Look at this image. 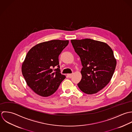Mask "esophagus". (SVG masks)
Here are the masks:
<instances>
[{
	"label": "esophagus",
	"mask_w": 132,
	"mask_h": 132,
	"mask_svg": "<svg viewBox=\"0 0 132 132\" xmlns=\"http://www.w3.org/2000/svg\"><path fill=\"white\" fill-rule=\"evenodd\" d=\"M67 76L69 78H71L72 77V74H67Z\"/></svg>",
	"instance_id": "1"
}]
</instances>
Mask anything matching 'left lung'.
<instances>
[{
    "instance_id": "8db88e82",
    "label": "left lung",
    "mask_w": 132,
    "mask_h": 132,
    "mask_svg": "<svg viewBox=\"0 0 132 132\" xmlns=\"http://www.w3.org/2000/svg\"><path fill=\"white\" fill-rule=\"evenodd\" d=\"M71 42L82 66L78 87L86 94L96 93L112 78L116 66L113 52L105 42L90 39L71 40Z\"/></svg>"
}]
</instances>
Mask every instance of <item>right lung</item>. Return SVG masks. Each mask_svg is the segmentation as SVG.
Here are the masks:
<instances>
[{
  "label": "right lung",
  "instance_id": "obj_1",
  "mask_svg": "<svg viewBox=\"0 0 132 132\" xmlns=\"http://www.w3.org/2000/svg\"><path fill=\"white\" fill-rule=\"evenodd\" d=\"M68 40H53L39 43L27 53L22 65L27 85L36 94L47 97L53 94L66 77L60 73L59 55ZM58 68L53 72V68Z\"/></svg>",
  "mask_w": 132,
  "mask_h": 132
}]
</instances>
